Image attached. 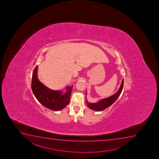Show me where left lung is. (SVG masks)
Segmentation results:
<instances>
[{
	"label": "left lung",
	"mask_w": 159,
	"mask_h": 159,
	"mask_svg": "<svg viewBox=\"0 0 159 159\" xmlns=\"http://www.w3.org/2000/svg\"><path fill=\"white\" fill-rule=\"evenodd\" d=\"M123 87V79L122 81L120 87L119 89L116 93H114V95H113L110 97L104 98V99H101L97 103H90L88 102L87 101H86V103L88 105V107L92 110L96 111H101L104 110L108 107H110L111 105L117 99L118 97H119L121 93ZM86 94H87V92H86Z\"/></svg>",
	"instance_id": "1"
}]
</instances>
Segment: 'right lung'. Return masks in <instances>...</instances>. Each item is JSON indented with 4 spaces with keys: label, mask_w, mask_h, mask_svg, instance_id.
<instances>
[{
    "label": "right lung",
    "mask_w": 159,
    "mask_h": 159,
    "mask_svg": "<svg viewBox=\"0 0 159 159\" xmlns=\"http://www.w3.org/2000/svg\"><path fill=\"white\" fill-rule=\"evenodd\" d=\"M38 67H35L32 73L31 88L34 95L46 108L55 111L61 110L69 103L73 86L67 87L66 93H63L62 90H54L47 88L38 79Z\"/></svg>",
    "instance_id": "1"
}]
</instances>
